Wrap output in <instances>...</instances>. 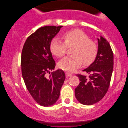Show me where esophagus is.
Returning <instances> with one entry per match:
<instances>
[{"label":"esophagus","instance_id":"obj_1","mask_svg":"<svg viewBox=\"0 0 128 128\" xmlns=\"http://www.w3.org/2000/svg\"><path fill=\"white\" fill-rule=\"evenodd\" d=\"M65 74H66V76H67V77H70V76H71L72 75V73H69V72H66L65 73Z\"/></svg>","mask_w":128,"mask_h":128}]
</instances>
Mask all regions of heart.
Listing matches in <instances>:
<instances>
[{
    "label": "heart",
    "mask_w": 128,
    "mask_h": 128,
    "mask_svg": "<svg viewBox=\"0 0 128 128\" xmlns=\"http://www.w3.org/2000/svg\"><path fill=\"white\" fill-rule=\"evenodd\" d=\"M63 42L58 38L52 40L50 48L51 52L57 57L65 55L68 48L72 47L71 56L64 57L59 62V68L65 71L73 72L82 64L90 65L94 62L98 54V46L86 33L80 30H73L63 34Z\"/></svg>",
    "instance_id": "b5f03b06"
}]
</instances>
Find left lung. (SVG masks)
Segmentation results:
<instances>
[{
	"label": "left lung",
	"instance_id": "1",
	"mask_svg": "<svg viewBox=\"0 0 128 128\" xmlns=\"http://www.w3.org/2000/svg\"><path fill=\"white\" fill-rule=\"evenodd\" d=\"M98 54L95 60L83 70L90 74H77L80 83L75 88V96L79 102L90 106L101 100L109 88L114 67V55L110 44L100 36L98 38Z\"/></svg>",
	"mask_w": 128,
	"mask_h": 128
}]
</instances>
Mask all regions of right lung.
Instances as JSON below:
<instances>
[{
	"label": "right lung",
	"mask_w": 128,
	"mask_h": 128,
	"mask_svg": "<svg viewBox=\"0 0 128 128\" xmlns=\"http://www.w3.org/2000/svg\"><path fill=\"white\" fill-rule=\"evenodd\" d=\"M62 26H45L27 38L22 48L21 66L24 83L33 98L40 106H49L56 102L65 80L62 70L55 69L50 45Z\"/></svg>",
	"instance_id": "add662e5"
}]
</instances>
